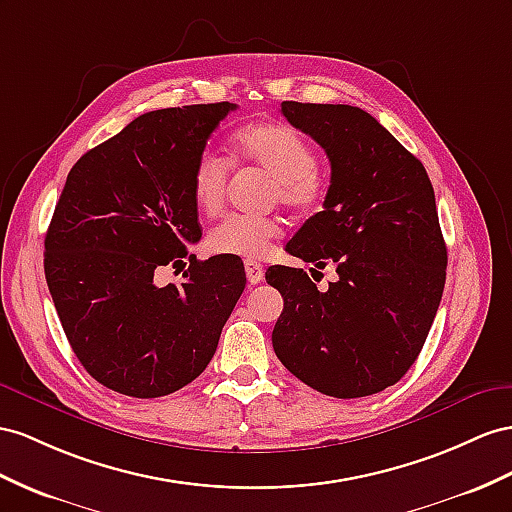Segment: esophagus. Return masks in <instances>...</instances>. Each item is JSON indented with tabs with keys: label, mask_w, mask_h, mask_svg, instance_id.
I'll return each mask as SVG.
<instances>
[{
	"label": "esophagus",
	"mask_w": 512,
	"mask_h": 512,
	"mask_svg": "<svg viewBox=\"0 0 512 512\" xmlns=\"http://www.w3.org/2000/svg\"><path fill=\"white\" fill-rule=\"evenodd\" d=\"M244 270H246V279H248V283H251V285H257V283L264 281V266L257 264V261L246 259L244 261Z\"/></svg>",
	"instance_id": "obj_1"
}]
</instances>
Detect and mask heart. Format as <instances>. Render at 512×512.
I'll use <instances>...</instances> for the list:
<instances>
[{
    "mask_svg": "<svg viewBox=\"0 0 512 512\" xmlns=\"http://www.w3.org/2000/svg\"><path fill=\"white\" fill-rule=\"evenodd\" d=\"M231 153L238 162L255 164L274 177L272 199L296 212H313L326 199V181L318 173L311 144L290 125L253 123L235 131ZM231 164L225 155L205 149L192 166V196L205 214H216L225 203ZM281 235L277 218L229 214L207 233L214 253L259 257Z\"/></svg>",
    "mask_w": 512,
    "mask_h": 512,
    "instance_id": "b5f03b06",
    "label": "heart"
}]
</instances>
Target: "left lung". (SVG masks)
Segmentation results:
<instances>
[{
  "mask_svg": "<svg viewBox=\"0 0 512 512\" xmlns=\"http://www.w3.org/2000/svg\"><path fill=\"white\" fill-rule=\"evenodd\" d=\"M281 114L329 155L331 186L287 251L337 266L320 292L303 268H268L283 296L272 331L281 363L333 398H363L415 363L445 285L448 251L424 164L372 114L342 103L283 101Z\"/></svg>",
  "mask_w": 512,
  "mask_h": 512,
  "instance_id": "1",
  "label": "left lung"
}]
</instances>
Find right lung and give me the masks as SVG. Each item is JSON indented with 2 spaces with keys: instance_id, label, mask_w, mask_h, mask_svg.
<instances>
[{
  "instance_id": "obj_1",
  "label": "right lung",
  "mask_w": 512,
  "mask_h": 512,
  "mask_svg": "<svg viewBox=\"0 0 512 512\" xmlns=\"http://www.w3.org/2000/svg\"><path fill=\"white\" fill-rule=\"evenodd\" d=\"M229 101L138 116L75 162L45 235V279L84 370L131 398H160L212 361L246 274L222 255L181 286L154 272L201 240L192 166Z\"/></svg>"
}]
</instances>
